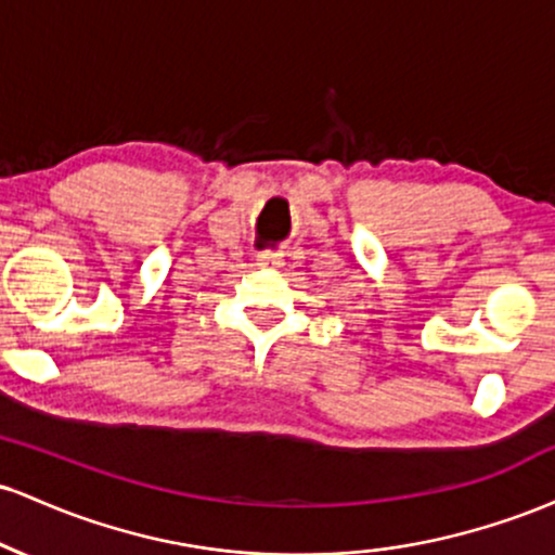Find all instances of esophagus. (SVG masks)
I'll return each instance as SVG.
<instances>
[{"mask_svg":"<svg viewBox=\"0 0 555 555\" xmlns=\"http://www.w3.org/2000/svg\"><path fill=\"white\" fill-rule=\"evenodd\" d=\"M258 266H263V269H279V266H282V256H279V253L263 250L258 256Z\"/></svg>","mask_w":555,"mask_h":555,"instance_id":"1","label":"esophagus"}]
</instances>
